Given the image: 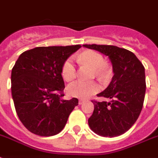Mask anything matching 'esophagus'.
Here are the masks:
<instances>
[{"mask_svg": "<svg viewBox=\"0 0 158 158\" xmlns=\"http://www.w3.org/2000/svg\"><path fill=\"white\" fill-rule=\"evenodd\" d=\"M84 102H85V100H84V99H79V105H81V104H83V103H84Z\"/></svg>", "mask_w": 158, "mask_h": 158, "instance_id": "obj_1", "label": "esophagus"}]
</instances>
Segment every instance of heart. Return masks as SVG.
I'll use <instances>...</instances> for the list:
<instances>
[{
	"label": "heart",
	"mask_w": 158,
	"mask_h": 158,
	"mask_svg": "<svg viewBox=\"0 0 158 158\" xmlns=\"http://www.w3.org/2000/svg\"><path fill=\"white\" fill-rule=\"evenodd\" d=\"M79 63L87 64L94 69V74L99 79H103L108 73V69L104 65L105 61L100 54L94 50H86L77 56ZM62 76L66 81H70L76 75V69L72 58L66 60L62 66ZM99 90V85L94 81L77 80L71 83L68 86L67 91L72 97L79 98H87L94 94Z\"/></svg>",
	"instance_id": "obj_1"
}]
</instances>
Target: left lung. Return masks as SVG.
<instances>
[{
  "label": "left lung",
  "mask_w": 158,
  "mask_h": 158,
  "mask_svg": "<svg viewBox=\"0 0 158 158\" xmlns=\"http://www.w3.org/2000/svg\"><path fill=\"white\" fill-rule=\"evenodd\" d=\"M83 46L108 56L114 72L109 85L98 94L110 101H92L94 109L89 126L102 137L122 135L135 123L142 111L146 92L145 69L133 53L123 48L104 44Z\"/></svg>",
  "instance_id": "left-lung-1"
}]
</instances>
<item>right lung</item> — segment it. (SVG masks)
<instances>
[{
  "label": "right lung",
  "instance_id": "1",
  "mask_svg": "<svg viewBox=\"0 0 158 158\" xmlns=\"http://www.w3.org/2000/svg\"><path fill=\"white\" fill-rule=\"evenodd\" d=\"M36 47L22 53L11 70V94L20 122L34 134L50 137L65 126L78 98H62L64 61L80 48Z\"/></svg>",
  "mask_w": 158,
  "mask_h": 158
}]
</instances>
